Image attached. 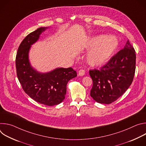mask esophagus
<instances>
[{
	"mask_svg": "<svg viewBox=\"0 0 146 146\" xmlns=\"http://www.w3.org/2000/svg\"><path fill=\"white\" fill-rule=\"evenodd\" d=\"M78 74L79 76H83L85 74V70H83V69H81L78 71Z\"/></svg>",
	"mask_w": 146,
	"mask_h": 146,
	"instance_id": "1",
	"label": "esophagus"
}]
</instances>
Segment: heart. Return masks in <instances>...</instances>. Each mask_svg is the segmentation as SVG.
<instances>
[{
    "label": "heart",
    "mask_w": 146,
    "mask_h": 146,
    "mask_svg": "<svg viewBox=\"0 0 146 146\" xmlns=\"http://www.w3.org/2000/svg\"><path fill=\"white\" fill-rule=\"evenodd\" d=\"M118 41L116 37L99 35L92 37L87 47L90 50L87 55V60L92 66L105 64L116 50Z\"/></svg>",
    "instance_id": "heart-1"
}]
</instances>
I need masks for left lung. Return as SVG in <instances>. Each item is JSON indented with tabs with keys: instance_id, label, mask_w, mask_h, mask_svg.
Listing matches in <instances>:
<instances>
[{
	"instance_id": "1",
	"label": "left lung",
	"mask_w": 146,
	"mask_h": 146,
	"mask_svg": "<svg viewBox=\"0 0 146 146\" xmlns=\"http://www.w3.org/2000/svg\"><path fill=\"white\" fill-rule=\"evenodd\" d=\"M136 69V54L129 40L123 48L99 70H90L93 81L91 96L98 103L110 104L131 85Z\"/></svg>"
}]
</instances>
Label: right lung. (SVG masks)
<instances>
[{
  "label": "right lung",
  "mask_w": 146,
  "mask_h": 146,
  "mask_svg": "<svg viewBox=\"0 0 146 146\" xmlns=\"http://www.w3.org/2000/svg\"><path fill=\"white\" fill-rule=\"evenodd\" d=\"M47 28H39L26 36L18 47L15 65L18 80L25 92L36 102L52 106L64 100L68 82L77 76V73L72 68H58L40 73L32 67L29 60L31 46Z\"/></svg>",
  "instance_id": "obj_1"
}]
</instances>
